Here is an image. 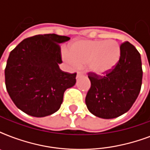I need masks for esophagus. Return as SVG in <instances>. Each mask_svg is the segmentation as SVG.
Listing matches in <instances>:
<instances>
[{"label": "esophagus", "mask_w": 150, "mask_h": 150, "mask_svg": "<svg viewBox=\"0 0 150 150\" xmlns=\"http://www.w3.org/2000/svg\"><path fill=\"white\" fill-rule=\"evenodd\" d=\"M83 75V72H82V71H78L77 72V78H80L81 76H82Z\"/></svg>", "instance_id": "1"}]
</instances>
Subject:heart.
I'll use <instances>...</instances> for the list:
<instances>
[{
    "label": "heart",
    "instance_id": "heart-1",
    "mask_svg": "<svg viewBox=\"0 0 150 150\" xmlns=\"http://www.w3.org/2000/svg\"><path fill=\"white\" fill-rule=\"evenodd\" d=\"M63 57L72 65L85 66L90 71L103 75L114 69L120 61L121 46L114 40H79L63 50Z\"/></svg>",
    "mask_w": 150,
    "mask_h": 150
}]
</instances>
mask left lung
I'll return each instance as SVG.
<instances>
[{
	"mask_svg": "<svg viewBox=\"0 0 150 150\" xmlns=\"http://www.w3.org/2000/svg\"><path fill=\"white\" fill-rule=\"evenodd\" d=\"M117 65L104 75L89 72L91 87L86 104L95 116L115 118L128 111L139 94L142 80L141 56L136 48L126 41L121 43Z\"/></svg>",
	"mask_w": 150,
	"mask_h": 150,
	"instance_id": "1",
	"label": "left lung"
}]
</instances>
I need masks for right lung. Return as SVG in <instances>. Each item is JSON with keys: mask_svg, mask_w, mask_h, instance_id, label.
Here are the masks:
<instances>
[{"mask_svg": "<svg viewBox=\"0 0 150 150\" xmlns=\"http://www.w3.org/2000/svg\"><path fill=\"white\" fill-rule=\"evenodd\" d=\"M70 40L57 34L23 40L11 51L6 64V89L15 106L25 114L42 117L57 111L64 93L75 86L76 73L64 72L59 43Z\"/></svg>", "mask_w": 150, "mask_h": 150, "instance_id": "obj_1", "label": "right lung"}]
</instances>
